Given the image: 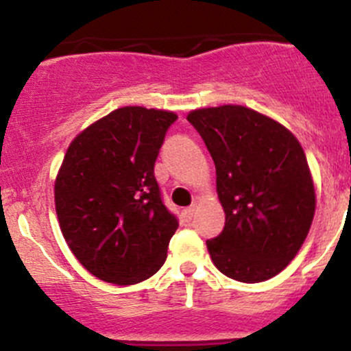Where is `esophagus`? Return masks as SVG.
Wrapping results in <instances>:
<instances>
[{
  "mask_svg": "<svg viewBox=\"0 0 351 351\" xmlns=\"http://www.w3.org/2000/svg\"><path fill=\"white\" fill-rule=\"evenodd\" d=\"M193 214H195V206H190V207H186V209H183V213H182L183 221H185V223H190L193 217Z\"/></svg>",
  "mask_w": 351,
  "mask_h": 351,
  "instance_id": "obj_1",
  "label": "esophagus"
}]
</instances>
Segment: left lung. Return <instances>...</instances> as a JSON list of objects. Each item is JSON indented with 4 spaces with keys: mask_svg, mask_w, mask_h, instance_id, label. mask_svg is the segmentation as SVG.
I'll use <instances>...</instances> for the list:
<instances>
[{
    "mask_svg": "<svg viewBox=\"0 0 351 351\" xmlns=\"http://www.w3.org/2000/svg\"><path fill=\"white\" fill-rule=\"evenodd\" d=\"M216 165L226 221L207 240L214 266L231 280L258 283L293 261L311 230L315 192L307 158L290 130L243 106L186 117Z\"/></svg>",
    "mask_w": 351,
    "mask_h": 351,
    "instance_id": "obj_1",
    "label": "left lung"
}]
</instances>
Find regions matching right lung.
I'll return each instance as SVG.
<instances>
[{
  "label": "right lung",
  "mask_w": 351,
  "mask_h": 351,
  "mask_svg": "<svg viewBox=\"0 0 351 351\" xmlns=\"http://www.w3.org/2000/svg\"><path fill=\"white\" fill-rule=\"evenodd\" d=\"M171 111L127 106L85 128L54 183L61 233L82 266L113 285L158 273L178 228L165 206L154 165Z\"/></svg>",
  "instance_id": "1"
}]
</instances>
